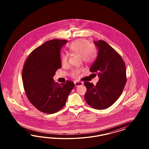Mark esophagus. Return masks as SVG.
Here are the masks:
<instances>
[{"label": "esophagus", "mask_w": 149, "mask_h": 149, "mask_svg": "<svg viewBox=\"0 0 149 149\" xmlns=\"http://www.w3.org/2000/svg\"><path fill=\"white\" fill-rule=\"evenodd\" d=\"M74 84H75V86H76V87H77V86L82 85L84 84V82L79 81V82H75Z\"/></svg>", "instance_id": "1"}]
</instances>
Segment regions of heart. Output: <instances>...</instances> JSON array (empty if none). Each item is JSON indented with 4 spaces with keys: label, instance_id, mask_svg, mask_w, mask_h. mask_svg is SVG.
Segmentation results:
<instances>
[{
    "label": "heart",
    "instance_id": "1",
    "mask_svg": "<svg viewBox=\"0 0 149 149\" xmlns=\"http://www.w3.org/2000/svg\"><path fill=\"white\" fill-rule=\"evenodd\" d=\"M69 50L75 54L81 56V59L85 63H92L97 57V51L93 45L90 41L85 39H78L73 41L69 46ZM61 62L62 66H66L68 64V55L63 54L61 57ZM83 71L82 68L74 69L70 72V76L77 78Z\"/></svg>",
    "mask_w": 149,
    "mask_h": 149
}]
</instances>
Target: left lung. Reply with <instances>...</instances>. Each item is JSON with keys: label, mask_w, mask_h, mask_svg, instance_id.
<instances>
[{"label": "left lung", "mask_w": 149, "mask_h": 149, "mask_svg": "<svg viewBox=\"0 0 149 149\" xmlns=\"http://www.w3.org/2000/svg\"><path fill=\"white\" fill-rule=\"evenodd\" d=\"M98 54L90 68L98 73L99 81L95 86L86 81V103L95 109L102 110L112 105L119 98L126 84V69L121 56L105 41H94Z\"/></svg>", "instance_id": "left-lung-1"}]
</instances>
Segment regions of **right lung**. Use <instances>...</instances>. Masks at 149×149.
Listing matches in <instances>:
<instances>
[{
	"mask_svg": "<svg viewBox=\"0 0 149 149\" xmlns=\"http://www.w3.org/2000/svg\"><path fill=\"white\" fill-rule=\"evenodd\" d=\"M66 40L47 41L33 50L28 57L22 70L23 87L27 98L41 112L54 113L65 105L74 83L54 82L53 77L61 68L60 50Z\"/></svg>",
	"mask_w": 149,
	"mask_h": 149,
	"instance_id": "1",
	"label": "right lung"
}]
</instances>
